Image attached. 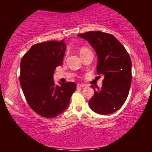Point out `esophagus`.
Segmentation results:
<instances>
[{
  "label": "esophagus",
  "instance_id": "34e87169",
  "mask_svg": "<svg viewBox=\"0 0 152 152\" xmlns=\"http://www.w3.org/2000/svg\"><path fill=\"white\" fill-rule=\"evenodd\" d=\"M84 86H85L84 84H77L78 88H83V87H84Z\"/></svg>",
  "mask_w": 152,
  "mask_h": 152
}]
</instances>
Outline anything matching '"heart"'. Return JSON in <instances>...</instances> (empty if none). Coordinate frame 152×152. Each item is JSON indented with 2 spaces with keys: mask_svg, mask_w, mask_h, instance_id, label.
<instances>
[{
  "mask_svg": "<svg viewBox=\"0 0 152 152\" xmlns=\"http://www.w3.org/2000/svg\"><path fill=\"white\" fill-rule=\"evenodd\" d=\"M88 52H91V50H89L88 49L86 48H81L80 50V55H84V54L88 53Z\"/></svg>",
  "mask_w": 152,
  "mask_h": 152,
  "instance_id": "obj_1",
  "label": "heart"
}]
</instances>
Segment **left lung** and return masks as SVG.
Segmentation results:
<instances>
[{
	"label": "left lung",
	"instance_id": "1",
	"mask_svg": "<svg viewBox=\"0 0 152 152\" xmlns=\"http://www.w3.org/2000/svg\"><path fill=\"white\" fill-rule=\"evenodd\" d=\"M78 37L86 40L97 56V72L104 77L102 86H91L94 95L89 107L101 115L113 113L122 107L127 98L132 83V61L122 43L112 34L91 31Z\"/></svg>",
	"mask_w": 152,
	"mask_h": 152
}]
</instances>
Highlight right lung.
Listing matches in <instances>:
<instances>
[{
	"label": "right lung",
	"mask_w": 152,
	"mask_h": 152,
	"mask_svg": "<svg viewBox=\"0 0 152 152\" xmlns=\"http://www.w3.org/2000/svg\"><path fill=\"white\" fill-rule=\"evenodd\" d=\"M66 44L49 41L32 45L20 61V84L28 104L44 118L57 117L69 105L77 84L69 82L57 85L53 75L63 63Z\"/></svg>",
	"instance_id": "add662e5"
}]
</instances>
